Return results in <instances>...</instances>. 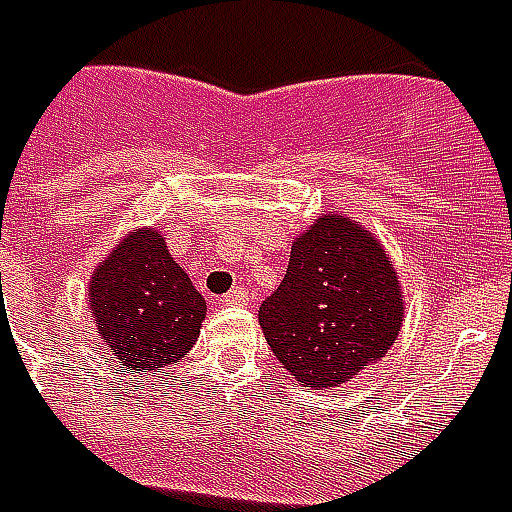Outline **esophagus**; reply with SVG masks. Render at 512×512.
Returning a JSON list of instances; mask_svg holds the SVG:
<instances>
[{"mask_svg":"<svg viewBox=\"0 0 512 512\" xmlns=\"http://www.w3.org/2000/svg\"><path fill=\"white\" fill-rule=\"evenodd\" d=\"M248 300H250V295L245 286H234L231 292H226V295H223V303H226V306H248Z\"/></svg>","mask_w":512,"mask_h":512,"instance_id":"34e87169","label":"esophagus"}]
</instances>
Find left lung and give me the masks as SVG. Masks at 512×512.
Masks as SVG:
<instances>
[{"mask_svg": "<svg viewBox=\"0 0 512 512\" xmlns=\"http://www.w3.org/2000/svg\"><path fill=\"white\" fill-rule=\"evenodd\" d=\"M397 273L372 234L342 215L297 237L281 286L259 306L264 339L303 386L328 389L383 358L402 325Z\"/></svg>", "mask_w": 512, "mask_h": 512, "instance_id": "left-lung-1", "label": "left lung"}]
</instances>
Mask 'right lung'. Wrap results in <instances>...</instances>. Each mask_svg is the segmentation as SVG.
<instances>
[{"instance_id": "add662e5", "label": "right lung", "mask_w": 512, "mask_h": 512, "mask_svg": "<svg viewBox=\"0 0 512 512\" xmlns=\"http://www.w3.org/2000/svg\"><path fill=\"white\" fill-rule=\"evenodd\" d=\"M90 311L115 364L134 375L157 372L187 355L206 300L157 231H134L93 275Z\"/></svg>"}]
</instances>
